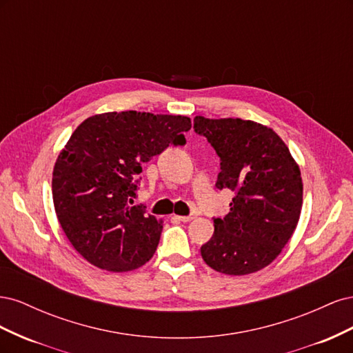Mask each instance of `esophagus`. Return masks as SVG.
I'll return each mask as SVG.
<instances>
[{"instance_id": "1", "label": "esophagus", "mask_w": 353, "mask_h": 353, "mask_svg": "<svg viewBox=\"0 0 353 353\" xmlns=\"http://www.w3.org/2000/svg\"><path fill=\"white\" fill-rule=\"evenodd\" d=\"M175 218H176L178 221H181V222H188V221L193 219V216H191V215H188V216H179V215H176Z\"/></svg>"}]
</instances>
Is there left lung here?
<instances>
[{
  "mask_svg": "<svg viewBox=\"0 0 353 353\" xmlns=\"http://www.w3.org/2000/svg\"><path fill=\"white\" fill-rule=\"evenodd\" d=\"M221 160L216 188L234 191L230 212L213 218L201 245L212 270L245 275L268 266L290 240L302 210L303 184L288 147L271 128L243 119L194 117Z\"/></svg>",
  "mask_w": 353,
  "mask_h": 353,
  "instance_id": "left-lung-1",
  "label": "left lung"
}]
</instances>
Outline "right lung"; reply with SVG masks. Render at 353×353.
<instances>
[{
	"label": "right lung",
	"instance_id": "1",
	"mask_svg": "<svg viewBox=\"0 0 353 353\" xmlns=\"http://www.w3.org/2000/svg\"><path fill=\"white\" fill-rule=\"evenodd\" d=\"M187 116L110 112L85 119L52 170V201L60 225L79 254L112 272L152 259L163 223L132 206L143 165L169 144L184 145Z\"/></svg>",
	"mask_w": 353,
	"mask_h": 353
}]
</instances>
